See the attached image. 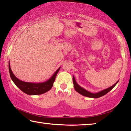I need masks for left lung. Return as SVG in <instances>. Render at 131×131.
<instances>
[{
  "label": "left lung",
  "instance_id": "8db88e82",
  "mask_svg": "<svg viewBox=\"0 0 131 131\" xmlns=\"http://www.w3.org/2000/svg\"><path fill=\"white\" fill-rule=\"evenodd\" d=\"M118 80L117 81L116 83L114 84V85L111 86V87H110L109 88H106L105 90H102L101 91H99L97 93H91L85 90L83 87H81V86H80L76 81L74 77L73 76V84H74V87L75 90H76L77 92H79V94L83 95L84 96L92 97V98H98V97H100L101 96H103V95H106L107 93L110 91L112 90L113 88L115 87V86H116V84L118 83Z\"/></svg>",
  "mask_w": 131,
  "mask_h": 131
}]
</instances>
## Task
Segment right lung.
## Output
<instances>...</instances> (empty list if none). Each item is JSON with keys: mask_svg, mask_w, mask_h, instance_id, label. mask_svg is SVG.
<instances>
[{"mask_svg": "<svg viewBox=\"0 0 131 131\" xmlns=\"http://www.w3.org/2000/svg\"><path fill=\"white\" fill-rule=\"evenodd\" d=\"M60 68L61 67H59L58 69L56 72L54 73V74L48 80L43 82V83H29V82L23 81L18 79L13 74L12 70L11 69L10 62L9 64H8V69H9L10 77L13 81L14 82V83L22 91L29 95L43 94L44 93H46V92H47L50 90H51V88L52 87L54 82L55 81V77H56L57 74L58 72H59Z\"/></svg>", "mask_w": 131, "mask_h": 131, "instance_id": "obj_1", "label": "right lung"}]
</instances>
